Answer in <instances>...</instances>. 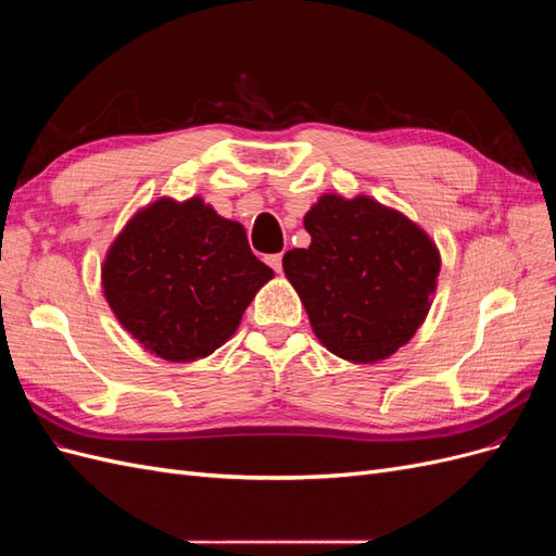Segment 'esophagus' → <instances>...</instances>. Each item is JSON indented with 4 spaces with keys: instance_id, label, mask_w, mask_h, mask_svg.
I'll list each match as a JSON object with an SVG mask.
<instances>
[{
    "instance_id": "esophagus-1",
    "label": "esophagus",
    "mask_w": 556,
    "mask_h": 556,
    "mask_svg": "<svg viewBox=\"0 0 556 556\" xmlns=\"http://www.w3.org/2000/svg\"><path fill=\"white\" fill-rule=\"evenodd\" d=\"M266 264L271 266L276 274H280V271H282V255H280V252H278V255H268V257H266Z\"/></svg>"
}]
</instances>
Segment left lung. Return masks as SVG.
Segmentation results:
<instances>
[{
	"label": "left lung",
	"instance_id": "left-lung-1",
	"mask_svg": "<svg viewBox=\"0 0 556 556\" xmlns=\"http://www.w3.org/2000/svg\"><path fill=\"white\" fill-rule=\"evenodd\" d=\"M304 227L311 245L285 252L282 271L317 341L352 364L392 357L425 325L439 288L433 239L366 194H323Z\"/></svg>",
	"mask_w": 556,
	"mask_h": 556
}]
</instances>
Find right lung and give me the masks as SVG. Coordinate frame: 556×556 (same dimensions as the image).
Returning <instances> with one entry per match:
<instances>
[{
  "instance_id": "obj_1",
  "label": "right lung",
  "mask_w": 556,
  "mask_h": 556,
  "mask_svg": "<svg viewBox=\"0 0 556 556\" xmlns=\"http://www.w3.org/2000/svg\"><path fill=\"white\" fill-rule=\"evenodd\" d=\"M271 278L252 255L243 225L201 197L150 201L129 217L102 264V290L117 323L166 362L213 355Z\"/></svg>"
}]
</instances>
